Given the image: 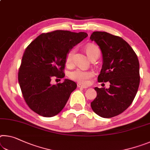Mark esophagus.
<instances>
[{
  "mask_svg": "<svg viewBox=\"0 0 150 150\" xmlns=\"http://www.w3.org/2000/svg\"><path fill=\"white\" fill-rule=\"evenodd\" d=\"M77 86H78V87H79V88H82V89H86V88H87V86H85V85H82L81 83H78Z\"/></svg>",
  "mask_w": 150,
  "mask_h": 150,
  "instance_id": "1",
  "label": "esophagus"
}]
</instances>
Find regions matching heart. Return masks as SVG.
<instances>
[{
    "label": "heart",
    "mask_w": 150,
    "mask_h": 150,
    "mask_svg": "<svg viewBox=\"0 0 150 150\" xmlns=\"http://www.w3.org/2000/svg\"><path fill=\"white\" fill-rule=\"evenodd\" d=\"M85 53L90 59L95 57H99L100 51L97 45L94 44H88L85 48ZM75 52V49H71L67 54L65 58V63L67 66L70 67L73 64V57ZM94 76V73L92 71L83 70L81 69H77L71 71L69 73V77L71 79L81 84L87 85L89 83V80Z\"/></svg>",
    "instance_id": "obj_1"
}]
</instances>
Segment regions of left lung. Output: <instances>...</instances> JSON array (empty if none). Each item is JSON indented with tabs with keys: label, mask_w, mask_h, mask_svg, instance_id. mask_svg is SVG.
<instances>
[{
	"label": "left lung",
	"mask_w": 150,
	"mask_h": 150,
	"mask_svg": "<svg viewBox=\"0 0 150 150\" xmlns=\"http://www.w3.org/2000/svg\"><path fill=\"white\" fill-rule=\"evenodd\" d=\"M90 39L102 53L98 81L110 83L108 89L95 87L97 97L91 107L100 117L110 118L122 113L134 101L140 81L139 61L130 45L120 37L96 31Z\"/></svg>",
	"instance_id": "left-lung-1"
}]
</instances>
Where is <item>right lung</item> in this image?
<instances>
[{
	"label": "right lung",
	"instance_id": "obj_1",
	"mask_svg": "<svg viewBox=\"0 0 150 150\" xmlns=\"http://www.w3.org/2000/svg\"><path fill=\"white\" fill-rule=\"evenodd\" d=\"M87 36L84 32L54 30L40 35L25 49L18 83L26 103L35 113L51 117L64 108L77 84L65 79L53 85L51 80L65 77L67 54Z\"/></svg>",
	"mask_w": 150,
	"mask_h": 150
}]
</instances>
